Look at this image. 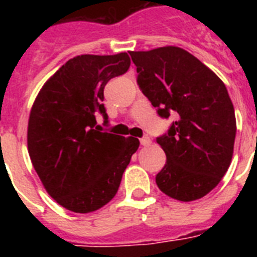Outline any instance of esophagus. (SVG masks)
<instances>
[{"instance_id":"esophagus-1","label":"esophagus","mask_w":257,"mask_h":257,"mask_svg":"<svg viewBox=\"0 0 257 257\" xmlns=\"http://www.w3.org/2000/svg\"><path fill=\"white\" fill-rule=\"evenodd\" d=\"M140 143H141V145H144V147H148V145L151 144V139H149L148 136H144L143 139H140Z\"/></svg>"}]
</instances>
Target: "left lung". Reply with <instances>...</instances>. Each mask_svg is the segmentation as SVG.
I'll return each mask as SVG.
<instances>
[{"instance_id":"left-lung-1","label":"left lung","mask_w":257,"mask_h":257,"mask_svg":"<svg viewBox=\"0 0 257 257\" xmlns=\"http://www.w3.org/2000/svg\"><path fill=\"white\" fill-rule=\"evenodd\" d=\"M137 85L163 118L175 116L156 139L167 163L157 187L180 201L211 192L231 164L235 109L224 82L195 56L177 46L131 52Z\"/></svg>"}]
</instances>
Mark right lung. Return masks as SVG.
Returning <instances> with one entry per match:
<instances>
[{"label": "right lung", "instance_id": "add662e5", "mask_svg": "<svg viewBox=\"0 0 257 257\" xmlns=\"http://www.w3.org/2000/svg\"><path fill=\"white\" fill-rule=\"evenodd\" d=\"M131 66L126 53L82 54L62 65L38 93L30 110L28 149L52 197L66 209L89 213L108 204L140 141L102 132L96 114L109 80Z\"/></svg>", "mask_w": 257, "mask_h": 257}]
</instances>
